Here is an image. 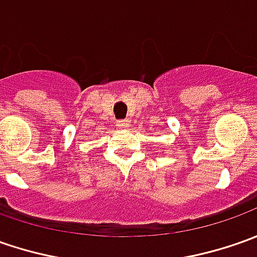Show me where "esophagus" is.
I'll return each mask as SVG.
<instances>
[{
    "label": "esophagus",
    "instance_id": "34e87169",
    "mask_svg": "<svg viewBox=\"0 0 257 257\" xmlns=\"http://www.w3.org/2000/svg\"><path fill=\"white\" fill-rule=\"evenodd\" d=\"M116 126H119V128H126V126H129V120L128 119L116 120Z\"/></svg>",
    "mask_w": 257,
    "mask_h": 257
}]
</instances>
